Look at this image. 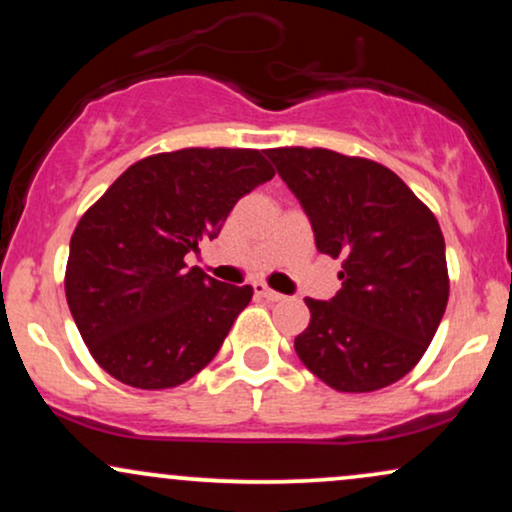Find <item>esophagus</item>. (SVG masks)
<instances>
[{
	"label": "esophagus",
	"mask_w": 512,
	"mask_h": 512,
	"mask_svg": "<svg viewBox=\"0 0 512 512\" xmlns=\"http://www.w3.org/2000/svg\"><path fill=\"white\" fill-rule=\"evenodd\" d=\"M255 293L257 296H262L264 301H272V303H276V301H284V293H279V291H274V289H269L267 284H255Z\"/></svg>",
	"instance_id": "34e87169"
}]
</instances>
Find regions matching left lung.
I'll list each match as a JSON object with an SVG mask.
<instances>
[{
    "instance_id": "8db88e82",
    "label": "left lung",
    "mask_w": 512,
    "mask_h": 512,
    "mask_svg": "<svg viewBox=\"0 0 512 512\" xmlns=\"http://www.w3.org/2000/svg\"><path fill=\"white\" fill-rule=\"evenodd\" d=\"M322 255L342 257V289L305 298L310 325L293 349L339 392H373L419 363L448 305L445 240L436 216L392 173L327 149H269Z\"/></svg>"
}]
</instances>
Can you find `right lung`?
Wrapping results in <instances>:
<instances>
[{"label":"right lung","mask_w":512,"mask_h":512,"mask_svg":"<svg viewBox=\"0 0 512 512\" xmlns=\"http://www.w3.org/2000/svg\"><path fill=\"white\" fill-rule=\"evenodd\" d=\"M272 178L262 151L180 149L129 166L81 216L64 291L105 373L166 390L219 354L252 289L211 279L185 257L219 236L240 197Z\"/></svg>","instance_id":"add662e5"}]
</instances>
